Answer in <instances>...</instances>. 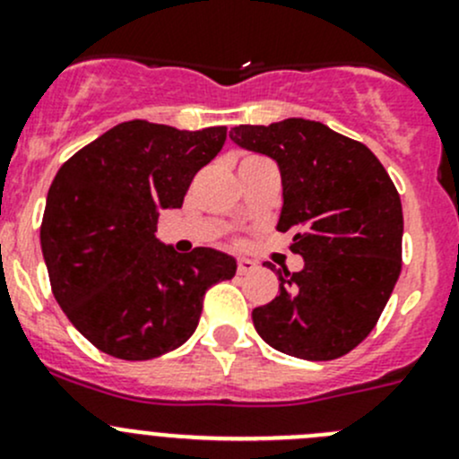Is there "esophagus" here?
I'll return each mask as SVG.
<instances>
[{
  "label": "esophagus",
  "mask_w": 459,
  "mask_h": 459,
  "mask_svg": "<svg viewBox=\"0 0 459 459\" xmlns=\"http://www.w3.org/2000/svg\"><path fill=\"white\" fill-rule=\"evenodd\" d=\"M251 271H255V262H253V259H248V257H239L238 259V273H239V275H247V273H251Z\"/></svg>",
  "instance_id": "obj_1"
}]
</instances>
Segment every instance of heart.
<instances>
[{"instance_id":"obj_1","label":"heart","mask_w":459,"mask_h":459,"mask_svg":"<svg viewBox=\"0 0 459 459\" xmlns=\"http://www.w3.org/2000/svg\"><path fill=\"white\" fill-rule=\"evenodd\" d=\"M264 157L259 155H244L242 160H239V166H247V164H253V161H262Z\"/></svg>"}]
</instances>
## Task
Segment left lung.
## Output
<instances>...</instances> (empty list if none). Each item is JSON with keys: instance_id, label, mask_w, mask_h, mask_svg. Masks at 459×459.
<instances>
[{"instance_id": "1", "label": "left lung", "mask_w": 459, "mask_h": 459, "mask_svg": "<svg viewBox=\"0 0 459 459\" xmlns=\"http://www.w3.org/2000/svg\"><path fill=\"white\" fill-rule=\"evenodd\" d=\"M230 140L277 161V230H293L290 251L304 257L302 271H277L280 295L253 308L257 333L293 358H342L373 331L400 277L404 217L395 184L362 142L322 122L239 124Z\"/></svg>"}]
</instances>
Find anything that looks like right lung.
I'll use <instances>...</instances> for the list:
<instances>
[{
	"label": "right lung",
	"mask_w": 459,
	"mask_h": 459,
	"mask_svg": "<svg viewBox=\"0 0 459 459\" xmlns=\"http://www.w3.org/2000/svg\"><path fill=\"white\" fill-rule=\"evenodd\" d=\"M226 142V126L178 131L133 119L77 151L55 175L41 220V253L55 299L104 353L152 359L195 333L204 295L235 275L212 248L179 255L155 238L161 208Z\"/></svg>",
	"instance_id": "1"
}]
</instances>
